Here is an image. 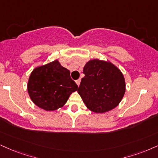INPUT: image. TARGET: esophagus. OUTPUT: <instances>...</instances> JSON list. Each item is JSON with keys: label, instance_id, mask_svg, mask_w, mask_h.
<instances>
[{"label": "esophagus", "instance_id": "34e87169", "mask_svg": "<svg viewBox=\"0 0 158 158\" xmlns=\"http://www.w3.org/2000/svg\"><path fill=\"white\" fill-rule=\"evenodd\" d=\"M75 82H76V83H77V85H78V86H79V85H80V83H81V79L77 80V81H76Z\"/></svg>", "mask_w": 158, "mask_h": 158}]
</instances>
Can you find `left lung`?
<instances>
[{"mask_svg":"<svg viewBox=\"0 0 158 158\" xmlns=\"http://www.w3.org/2000/svg\"><path fill=\"white\" fill-rule=\"evenodd\" d=\"M83 73L77 92L87 108L103 114L118 106L126 84L123 74L116 65L108 60L92 59L85 64Z\"/></svg>","mask_w":158,"mask_h":158,"instance_id":"left-lung-1","label":"left lung"}]
</instances>
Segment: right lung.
Here are the masks:
<instances>
[{
    "label": "right lung",
    "mask_w": 158,
    "mask_h": 158,
    "mask_svg": "<svg viewBox=\"0 0 158 158\" xmlns=\"http://www.w3.org/2000/svg\"><path fill=\"white\" fill-rule=\"evenodd\" d=\"M32 102L46 111L62 108L77 85L70 77V72L58 60L34 68L27 84Z\"/></svg>",
    "instance_id": "obj_1"
}]
</instances>
